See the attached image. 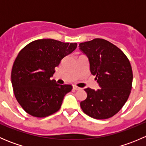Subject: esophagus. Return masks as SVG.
<instances>
[{"mask_svg":"<svg viewBox=\"0 0 146 146\" xmlns=\"http://www.w3.org/2000/svg\"><path fill=\"white\" fill-rule=\"evenodd\" d=\"M73 89L76 90H81V88H79V87H78V86H76V85H73Z\"/></svg>","mask_w":146,"mask_h":146,"instance_id":"esophagus-1","label":"esophagus"}]
</instances>
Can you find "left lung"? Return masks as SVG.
<instances>
[{"instance_id":"left-lung-1","label":"left lung","mask_w":146,"mask_h":146,"mask_svg":"<svg viewBox=\"0 0 146 146\" xmlns=\"http://www.w3.org/2000/svg\"><path fill=\"white\" fill-rule=\"evenodd\" d=\"M88 58L90 69L100 89L86 88L87 98L80 102L82 111L96 119L115 115L129 98L132 88L131 66L123 51L111 42L94 39L79 44Z\"/></svg>"}]
</instances>
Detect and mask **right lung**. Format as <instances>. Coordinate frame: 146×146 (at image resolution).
I'll list each match as a JSON object with an SVG mask.
<instances>
[{"label":"right lung","mask_w":146,"mask_h":146,"mask_svg":"<svg viewBox=\"0 0 146 146\" xmlns=\"http://www.w3.org/2000/svg\"><path fill=\"white\" fill-rule=\"evenodd\" d=\"M77 47L51 39L35 40L19 52L11 72L15 96L23 110L35 117H46L58 111L72 85L51 80L55 67Z\"/></svg>","instance_id":"add662e5"}]
</instances>
